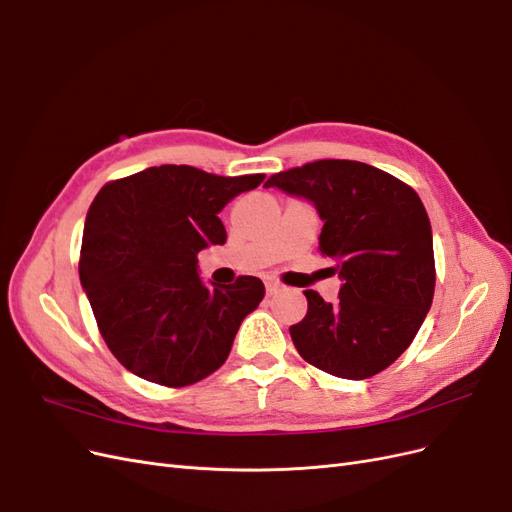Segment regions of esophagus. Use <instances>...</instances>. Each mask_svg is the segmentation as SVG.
<instances>
[{
    "label": "esophagus",
    "mask_w": 512,
    "mask_h": 512,
    "mask_svg": "<svg viewBox=\"0 0 512 512\" xmlns=\"http://www.w3.org/2000/svg\"><path fill=\"white\" fill-rule=\"evenodd\" d=\"M265 288H267V294H275L277 290H280V284L273 282V280H267V282H265Z\"/></svg>",
    "instance_id": "34e87169"
}]
</instances>
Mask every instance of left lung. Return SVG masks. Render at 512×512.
I'll list each match as a JSON object with an SVG mask.
<instances>
[{
	"label": "left lung",
	"instance_id": "1",
	"mask_svg": "<svg viewBox=\"0 0 512 512\" xmlns=\"http://www.w3.org/2000/svg\"><path fill=\"white\" fill-rule=\"evenodd\" d=\"M265 188L314 203L324 222L318 250L342 277L335 303L305 290L307 314L290 327L294 348L331 376H376L412 344L436 288L421 198L404 181L354 160L309 162L269 177Z\"/></svg>",
	"mask_w": 512,
	"mask_h": 512
}]
</instances>
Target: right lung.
<instances>
[{
  "mask_svg": "<svg viewBox=\"0 0 512 512\" xmlns=\"http://www.w3.org/2000/svg\"><path fill=\"white\" fill-rule=\"evenodd\" d=\"M262 179L164 164L106 183L94 198L81 284L108 350L134 376L179 389L228 359L265 284L241 275L209 288L198 277V252L226 243L218 213Z\"/></svg>",
  "mask_w": 512,
  "mask_h": 512,
  "instance_id": "add662e5",
  "label": "right lung"
}]
</instances>
